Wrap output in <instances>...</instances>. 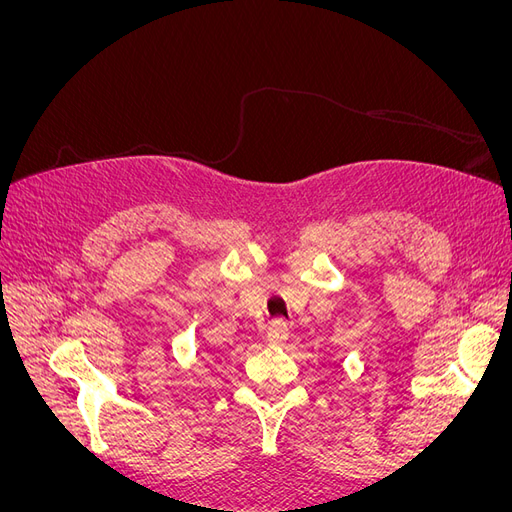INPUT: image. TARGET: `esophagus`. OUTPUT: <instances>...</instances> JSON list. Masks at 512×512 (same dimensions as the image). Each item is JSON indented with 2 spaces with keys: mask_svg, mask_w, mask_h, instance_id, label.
Masks as SVG:
<instances>
[{
  "mask_svg": "<svg viewBox=\"0 0 512 512\" xmlns=\"http://www.w3.org/2000/svg\"><path fill=\"white\" fill-rule=\"evenodd\" d=\"M288 324L286 322H282V320H273L269 327H267V339H269V344H273V346H280V344H284L286 339H288Z\"/></svg>",
  "mask_w": 512,
  "mask_h": 512,
  "instance_id": "obj_1",
  "label": "esophagus"
}]
</instances>
